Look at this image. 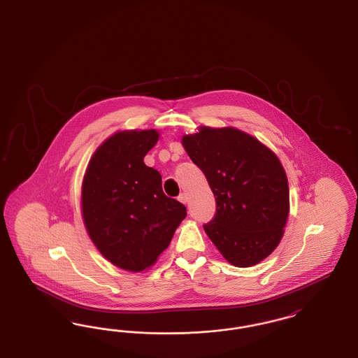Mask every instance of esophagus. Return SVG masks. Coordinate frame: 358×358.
<instances>
[{
	"mask_svg": "<svg viewBox=\"0 0 358 358\" xmlns=\"http://www.w3.org/2000/svg\"><path fill=\"white\" fill-rule=\"evenodd\" d=\"M178 201H181L182 204H187V193H181L180 196H178Z\"/></svg>",
	"mask_w": 358,
	"mask_h": 358,
	"instance_id": "obj_1",
	"label": "esophagus"
}]
</instances>
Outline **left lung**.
Segmentation results:
<instances>
[{
    "instance_id": "1",
    "label": "left lung",
    "mask_w": 358,
    "mask_h": 358,
    "mask_svg": "<svg viewBox=\"0 0 358 358\" xmlns=\"http://www.w3.org/2000/svg\"><path fill=\"white\" fill-rule=\"evenodd\" d=\"M182 145L216 199L206 235L231 264L255 266L278 247L289 217V182L279 158L234 127L201 126L182 136Z\"/></svg>"
}]
</instances>
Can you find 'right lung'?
<instances>
[{
	"mask_svg": "<svg viewBox=\"0 0 358 358\" xmlns=\"http://www.w3.org/2000/svg\"><path fill=\"white\" fill-rule=\"evenodd\" d=\"M155 130L120 131L91 157L82 185L85 229L108 262L122 270L149 268L168 248L187 208L162 190L159 171L143 158Z\"/></svg>",
	"mask_w": 358,
	"mask_h": 358,
	"instance_id": "1",
	"label": "right lung"
}]
</instances>
